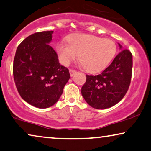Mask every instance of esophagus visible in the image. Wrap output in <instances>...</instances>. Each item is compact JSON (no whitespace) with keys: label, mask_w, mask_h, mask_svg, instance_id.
Here are the masks:
<instances>
[{"label":"esophagus","mask_w":151,"mask_h":151,"mask_svg":"<svg viewBox=\"0 0 151 151\" xmlns=\"http://www.w3.org/2000/svg\"><path fill=\"white\" fill-rule=\"evenodd\" d=\"M76 73V70H73V69H69V73H70V76H73L74 74Z\"/></svg>","instance_id":"obj_1"}]
</instances>
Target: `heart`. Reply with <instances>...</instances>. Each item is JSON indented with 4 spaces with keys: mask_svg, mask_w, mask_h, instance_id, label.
<instances>
[{
    "mask_svg": "<svg viewBox=\"0 0 151 151\" xmlns=\"http://www.w3.org/2000/svg\"><path fill=\"white\" fill-rule=\"evenodd\" d=\"M67 39L69 43L60 42L56 45L60 62L65 65H69L78 54L85 70L90 73L104 70L116 52V43L110 39L76 33L69 35Z\"/></svg>",
    "mask_w": 151,
    "mask_h": 151,
    "instance_id": "b5f03b06",
    "label": "heart"
}]
</instances>
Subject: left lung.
I'll return each mask as SVG.
<instances>
[{
    "mask_svg": "<svg viewBox=\"0 0 151 151\" xmlns=\"http://www.w3.org/2000/svg\"><path fill=\"white\" fill-rule=\"evenodd\" d=\"M119 45L122 49V45ZM132 67V53L123 50L101 74L86 75V81L82 87L85 101L93 108L101 110L118 104L129 87Z\"/></svg>",
    "mask_w": 151,
    "mask_h": 151,
    "instance_id": "8db88e82",
    "label": "left lung"
}]
</instances>
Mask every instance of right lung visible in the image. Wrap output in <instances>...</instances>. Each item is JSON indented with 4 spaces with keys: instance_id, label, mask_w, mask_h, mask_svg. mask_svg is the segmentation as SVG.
Masks as SVG:
<instances>
[{
    "instance_id": "1",
    "label": "right lung",
    "mask_w": 151,
    "mask_h": 151,
    "mask_svg": "<svg viewBox=\"0 0 151 151\" xmlns=\"http://www.w3.org/2000/svg\"><path fill=\"white\" fill-rule=\"evenodd\" d=\"M54 31L28 36L16 50L13 73L17 91L28 104L38 108L51 107L58 101L70 78L49 43Z\"/></svg>"
}]
</instances>
